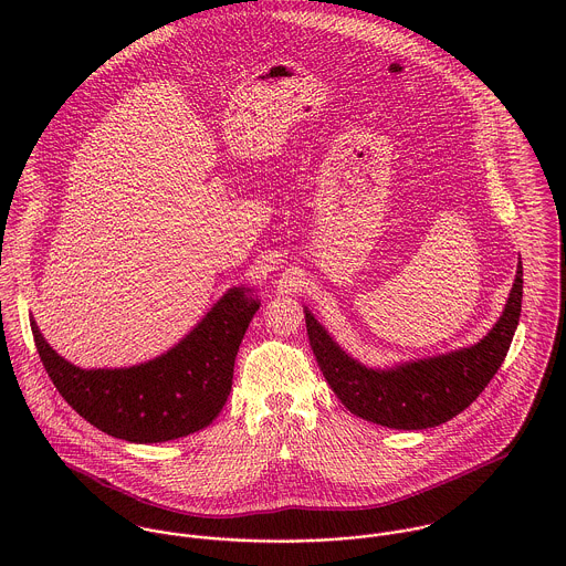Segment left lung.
Wrapping results in <instances>:
<instances>
[{
	"instance_id": "left-lung-1",
	"label": "left lung",
	"mask_w": 566,
	"mask_h": 566,
	"mask_svg": "<svg viewBox=\"0 0 566 566\" xmlns=\"http://www.w3.org/2000/svg\"><path fill=\"white\" fill-rule=\"evenodd\" d=\"M523 301V265L499 323L471 348L409 361L390 370H373L350 359L307 312V335L326 384L342 405L370 422L390 429H427L464 411L501 368Z\"/></svg>"
}]
</instances>
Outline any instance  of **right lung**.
I'll return each mask as SVG.
<instances>
[{
	"instance_id": "right-lung-1",
	"label": "right lung",
	"mask_w": 566,
	"mask_h": 566,
	"mask_svg": "<svg viewBox=\"0 0 566 566\" xmlns=\"http://www.w3.org/2000/svg\"><path fill=\"white\" fill-rule=\"evenodd\" d=\"M259 303L233 287L178 346L119 370H81L43 339L39 357L63 399L99 431L128 442H165L205 429L227 403L243 333Z\"/></svg>"
}]
</instances>
